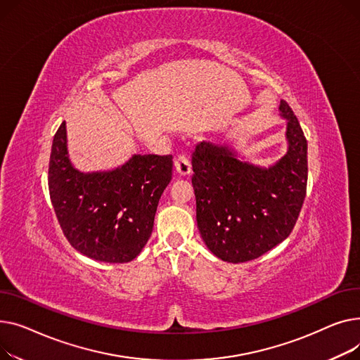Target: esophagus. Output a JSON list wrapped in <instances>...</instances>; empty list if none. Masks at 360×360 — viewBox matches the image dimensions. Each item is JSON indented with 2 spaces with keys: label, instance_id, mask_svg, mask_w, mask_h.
I'll use <instances>...</instances> for the list:
<instances>
[{
  "label": "esophagus",
  "instance_id": "esophagus-1",
  "mask_svg": "<svg viewBox=\"0 0 360 360\" xmlns=\"http://www.w3.org/2000/svg\"><path fill=\"white\" fill-rule=\"evenodd\" d=\"M174 167L180 176H187V174H190V172H192V165H190V161L186 154H179L176 157Z\"/></svg>",
  "mask_w": 360,
  "mask_h": 360
}]
</instances>
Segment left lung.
Masks as SVG:
<instances>
[{
    "label": "left lung",
    "instance_id": "1",
    "mask_svg": "<svg viewBox=\"0 0 360 360\" xmlns=\"http://www.w3.org/2000/svg\"><path fill=\"white\" fill-rule=\"evenodd\" d=\"M288 153L269 168L240 161L228 146L199 142L192 154L196 221L206 247L228 263L255 260L289 237L307 195V139L289 104Z\"/></svg>",
    "mask_w": 360,
    "mask_h": 360
}]
</instances>
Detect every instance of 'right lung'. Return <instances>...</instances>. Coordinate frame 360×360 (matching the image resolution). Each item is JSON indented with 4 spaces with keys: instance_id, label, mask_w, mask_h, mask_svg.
<instances>
[{
    "instance_id": "obj_1",
    "label": "right lung",
    "mask_w": 360,
    "mask_h": 360,
    "mask_svg": "<svg viewBox=\"0 0 360 360\" xmlns=\"http://www.w3.org/2000/svg\"><path fill=\"white\" fill-rule=\"evenodd\" d=\"M173 176L172 155H134L112 172L79 173L67 151L65 122L49 160V195L68 243L104 263L134 260L150 240L158 200Z\"/></svg>"
}]
</instances>
